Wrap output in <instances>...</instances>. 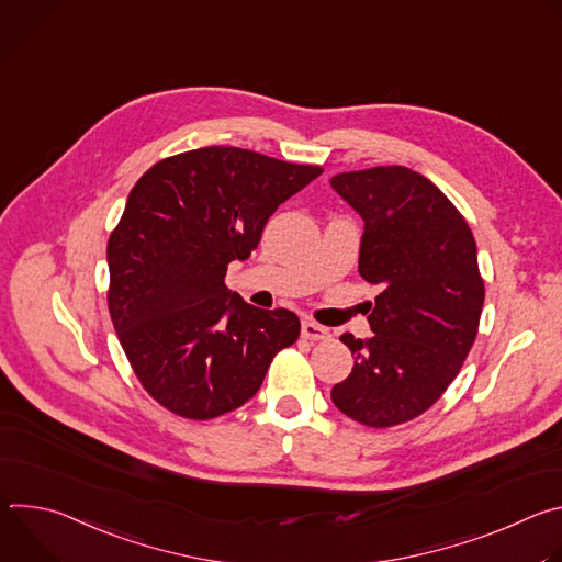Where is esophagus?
I'll use <instances>...</instances> for the list:
<instances>
[{"instance_id": "esophagus-1", "label": "esophagus", "mask_w": 562, "mask_h": 562, "mask_svg": "<svg viewBox=\"0 0 562 562\" xmlns=\"http://www.w3.org/2000/svg\"><path fill=\"white\" fill-rule=\"evenodd\" d=\"M302 338L311 342H319V340H329L331 334L327 327H319L315 323H302Z\"/></svg>"}]
</instances>
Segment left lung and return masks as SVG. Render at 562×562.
Instances as JSON below:
<instances>
[{
  "mask_svg": "<svg viewBox=\"0 0 562 562\" xmlns=\"http://www.w3.org/2000/svg\"><path fill=\"white\" fill-rule=\"evenodd\" d=\"M331 187L364 220L358 271L382 289L367 317L373 336H340L353 369L331 400L360 425H403L447 391L475 340L485 302L475 239L451 200L407 167L338 173Z\"/></svg>",
  "mask_w": 562,
  "mask_h": 562,
  "instance_id": "left-lung-1",
  "label": "left lung"
}]
</instances>
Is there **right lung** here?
Masks as SVG:
<instances>
[{
    "label": "right lung",
    "instance_id": "add662e5",
    "mask_svg": "<svg viewBox=\"0 0 562 562\" xmlns=\"http://www.w3.org/2000/svg\"><path fill=\"white\" fill-rule=\"evenodd\" d=\"M323 167L204 146L159 159L109 237V313L144 391L176 416L211 420L251 400L300 336L289 308H256L224 284L276 209Z\"/></svg>",
    "mask_w": 562,
    "mask_h": 562
}]
</instances>
